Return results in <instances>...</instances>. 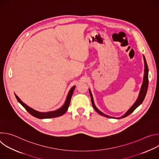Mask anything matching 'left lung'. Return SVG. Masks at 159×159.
Segmentation results:
<instances>
[{
    "instance_id": "8db88e82",
    "label": "left lung",
    "mask_w": 159,
    "mask_h": 159,
    "mask_svg": "<svg viewBox=\"0 0 159 159\" xmlns=\"http://www.w3.org/2000/svg\"><path fill=\"white\" fill-rule=\"evenodd\" d=\"M143 59H144V62H145V74H144V77H143V84L142 85V87H141V90H140V94H139V96L137 100V101H136L134 102V104L131 107V108L125 113V115H124L123 116L120 117V118H114V117H111V116H109L108 115H106L105 114H104V113H102V112H101L95 106L94 104V100H93V96H92V94H91V92L89 90V93H90V98H91V101H92V104H93V107H94V109H95V111L99 113V115H101V116H104L105 117H107V118H117V119H120V118H125L127 116H128L129 115H130L131 113L132 112L134 111V110L137 108L138 106H139L142 103V102L143 101L145 98V96H146V94H147V89H148V65H147V61H146V60H145V57H143Z\"/></svg>"
}]
</instances>
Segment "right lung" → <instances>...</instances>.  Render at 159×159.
<instances>
[{
	"mask_svg": "<svg viewBox=\"0 0 159 159\" xmlns=\"http://www.w3.org/2000/svg\"><path fill=\"white\" fill-rule=\"evenodd\" d=\"M75 86H74L70 90L68 94V96L66 97V101L65 104H63V106L60 108L59 109L57 110V111H50V112H38L33 109H32L31 107H29L28 106H27L26 104H25L23 102H22L18 97L17 95L15 94V96L17 100V101L23 106L26 110L31 114L32 116H33L35 118H39V119H45V118H56V117H58L60 116H62L63 115H64L65 113L66 112V111H67L68 108H69L70 102V100L74 93V90L75 89Z\"/></svg>",
	"mask_w": 159,
	"mask_h": 159,
	"instance_id": "add662e5",
	"label": "right lung"
}]
</instances>
